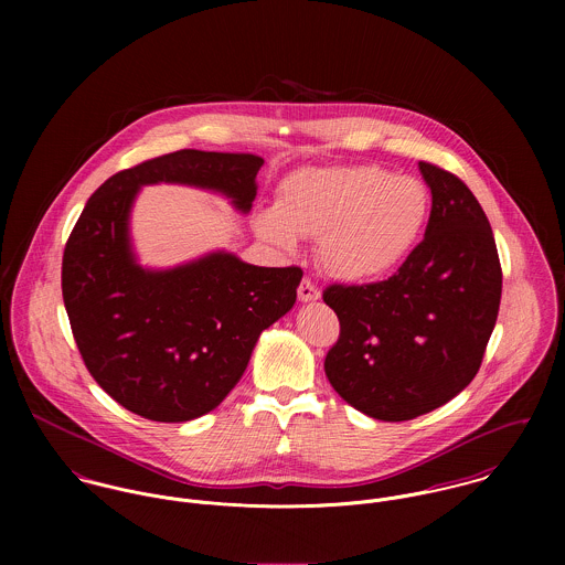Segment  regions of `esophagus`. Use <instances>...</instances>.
Returning <instances> with one entry per match:
<instances>
[{
  "label": "esophagus",
  "mask_w": 565,
  "mask_h": 565,
  "mask_svg": "<svg viewBox=\"0 0 565 565\" xmlns=\"http://www.w3.org/2000/svg\"><path fill=\"white\" fill-rule=\"evenodd\" d=\"M298 298H300L302 302H313V300H318V298H320L318 285H316L311 278H302V282H300V287H298Z\"/></svg>",
  "instance_id": "esophagus-1"
}]
</instances>
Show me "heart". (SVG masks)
Returning a JSON list of instances; mask_svg holds the SVG:
<instances>
[{"instance_id": "obj_1", "label": "heart", "mask_w": 565, "mask_h": 565, "mask_svg": "<svg viewBox=\"0 0 565 565\" xmlns=\"http://www.w3.org/2000/svg\"><path fill=\"white\" fill-rule=\"evenodd\" d=\"M430 193L415 175L379 164L300 169L282 180L276 209L256 217L263 239L294 252L300 237H320L323 269L367 282L392 274L426 226Z\"/></svg>"}]
</instances>
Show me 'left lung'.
Segmentation results:
<instances>
[{"label": "left lung", "instance_id": "obj_1", "mask_svg": "<svg viewBox=\"0 0 565 565\" xmlns=\"http://www.w3.org/2000/svg\"><path fill=\"white\" fill-rule=\"evenodd\" d=\"M433 206L424 239L394 276L328 285L323 302L339 339L323 370L356 411L404 422L452 401L477 376L498 318L502 269L479 200L468 184L419 161Z\"/></svg>", "mask_w": 565, "mask_h": 565}]
</instances>
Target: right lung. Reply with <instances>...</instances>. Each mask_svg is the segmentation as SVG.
Segmentation results:
<instances>
[{
	"instance_id": "add662e5",
	"label": "right lung",
	"mask_w": 565,
	"mask_h": 565,
	"mask_svg": "<svg viewBox=\"0 0 565 565\" xmlns=\"http://www.w3.org/2000/svg\"><path fill=\"white\" fill-rule=\"evenodd\" d=\"M263 159L178 150L110 175L86 202L63 254V300L82 361L124 408L189 422L239 383L258 334L296 302L302 269L256 267L215 252L148 271L135 263L128 213L143 184L222 191L247 213Z\"/></svg>"
}]
</instances>
